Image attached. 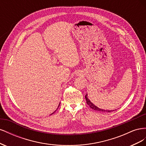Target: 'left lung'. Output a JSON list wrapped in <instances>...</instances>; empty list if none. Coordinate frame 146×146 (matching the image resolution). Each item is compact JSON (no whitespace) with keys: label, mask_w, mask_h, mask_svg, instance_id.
I'll list each match as a JSON object with an SVG mask.
<instances>
[{"label":"left lung","mask_w":146,"mask_h":146,"mask_svg":"<svg viewBox=\"0 0 146 146\" xmlns=\"http://www.w3.org/2000/svg\"><path fill=\"white\" fill-rule=\"evenodd\" d=\"M85 99H86V103L87 104L90 106V107L92 109V110H96V111H102V112H111V111H114V110H104V109H101V108H99V107H97V106H96L95 105H94L93 104H92L91 102L90 101V100L88 99V94H86V95L85 96Z\"/></svg>","instance_id":"8db88e82"}]
</instances>
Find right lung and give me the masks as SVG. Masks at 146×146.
Masks as SVG:
<instances>
[{
  "label": "right lung",
  "instance_id": "1",
  "mask_svg": "<svg viewBox=\"0 0 146 146\" xmlns=\"http://www.w3.org/2000/svg\"><path fill=\"white\" fill-rule=\"evenodd\" d=\"M60 104H59V105H58V107H59V106H60ZM58 108H57V109H58ZM57 109H56V110H57ZM55 111H56V110H55V111H54V113H52V114H54V113H55Z\"/></svg>",
  "mask_w": 146,
  "mask_h": 146
}]
</instances>
